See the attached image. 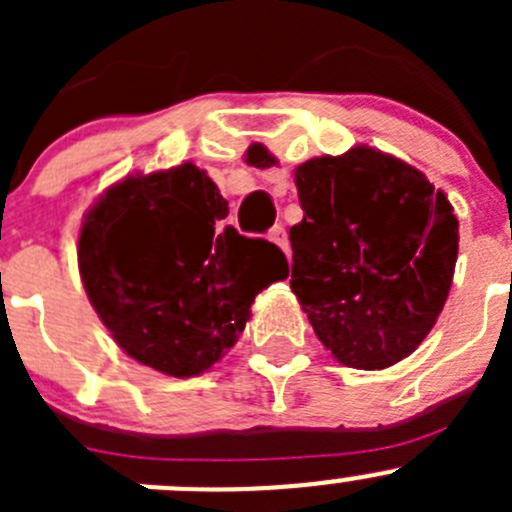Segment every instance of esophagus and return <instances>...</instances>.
I'll list each match as a JSON object with an SVG mask.
<instances>
[{
	"instance_id": "esophagus-1",
	"label": "esophagus",
	"mask_w": 512,
	"mask_h": 512,
	"mask_svg": "<svg viewBox=\"0 0 512 512\" xmlns=\"http://www.w3.org/2000/svg\"><path fill=\"white\" fill-rule=\"evenodd\" d=\"M270 240L275 242L277 247H282V250H285L287 255H289V240H287V230H285V227H282V225L272 227V230H270Z\"/></svg>"
}]
</instances>
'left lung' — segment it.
Here are the masks:
<instances>
[{
    "label": "left lung",
    "instance_id": "8db88e82",
    "mask_svg": "<svg viewBox=\"0 0 512 512\" xmlns=\"http://www.w3.org/2000/svg\"><path fill=\"white\" fill-rule=\"evenodd\" d=\"M247 165L272 168L262 143ZM292 292L334 359L386 369L426 339L458 257L453 205L421 170L374 148L312 158L294 170Z\"/></svg>",
    "mask_w": 512,
    "mask_h": 512
}]
</instances>
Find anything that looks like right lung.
Wrapping results in <instances>:
<instances>
[{"label": "right lung", "instance_id": "obj_1", "mask_svg": "<svg viewBox=\"0 0 512 512\" xmlns=\"http://www.w3.org/2000/svg\"><path fill=\"white\" fill-rule=\"evenodd\" d=\"M225 218L227 200L193 163L128 175L86 213L84 289L143 366L175 379L203 374L235 347L257 294L289 275L280 247Z\"/></svg>", "mask_w": 512, "mask_h": 512}]
</instances>
